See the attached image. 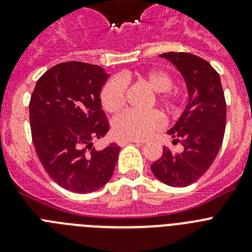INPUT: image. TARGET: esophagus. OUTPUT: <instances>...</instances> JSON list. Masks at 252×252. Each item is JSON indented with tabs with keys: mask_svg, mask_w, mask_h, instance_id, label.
I'll use <instances>...</instances> for the list:
<instances>
[{
	"mask_svg": "<svg viewBox=\"0 0 252 252\" xmlns=\"http://www.w3.org/2000/svg\"><path fill=\"white\" fill-rule=\"evenodd\" d=\"M130 142H135V144H139V145L144 144V142L139 141V140H121V141H119V144L121 146H124V145H126V144H130Z\"/></svg>",
	"mask_w": 252,
	"mask_h": 252,
	"instance_id": "1",
	"label": "esophagus"
}]
</instances>
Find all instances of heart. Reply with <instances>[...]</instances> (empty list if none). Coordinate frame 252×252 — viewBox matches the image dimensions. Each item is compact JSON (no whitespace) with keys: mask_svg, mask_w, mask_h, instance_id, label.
Here are the masks:
<instances>
[{"mask_svg":"<svg viewBox=\"0 0 252 252\" xmlns=\"http://www.w3.org/2000/svg\"><path fill=\"white\" fill-rule=\"evenodd\" d=\"M127 77L111 78L102 88V106L108 112H117L122 108L126 99ZM144 81L151 90L158 92V101L162 106L173 110L177 102V95L170 92L173 78L164 70H150L144 75ZM164 125V119L157 111L151 112H136L126 111L113 120L112 130L116 137L121 140H145L153 136Z\"/></svg>","mask_w":252,"mask_h":252,"instance_id":"1","label":"heart"}]
</instances>
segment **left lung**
<instances>
[{
	"label": "left lung",
	"mask_w": 252,
	"mask_h": 252,
	"mask_svg": "<svg viewBox=\"0 0 252 252\" xmlns=\"http://www.w3.org/2000/svg\"><path fill=\"white\" fill-rule=\"evenodd\" d=\"M174 64L184 78L188 103L177 124L168 131L183 151L162 155L151 165L153 174L166 186L187 187L194 183L212 165L221 149L226 128V101L221 78L213 66L189 53L160 55Z\"/></svg>",
	"instance_id": "obj_1"
}]
</instances>
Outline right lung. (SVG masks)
<instances>
[{
	"instance_id": "obj_1",
	"label": "right lung",
	"mask_w": 252,
	"mask_h": 252,
	"mask_svg": "<svg viewBox=\"0 0 252 252\" xmlns=\"http://www.w3.org/2000/svg\"><path fill=\"white\" fill-rule=\"evenodd\" d=\"M110 74L82 62L46 70L30 99V126L37 158L49 177L74 193H91L112 178L120 146L95 150L93 141L108 132L101 90Z\"/></svg>"
}]
</instances>
